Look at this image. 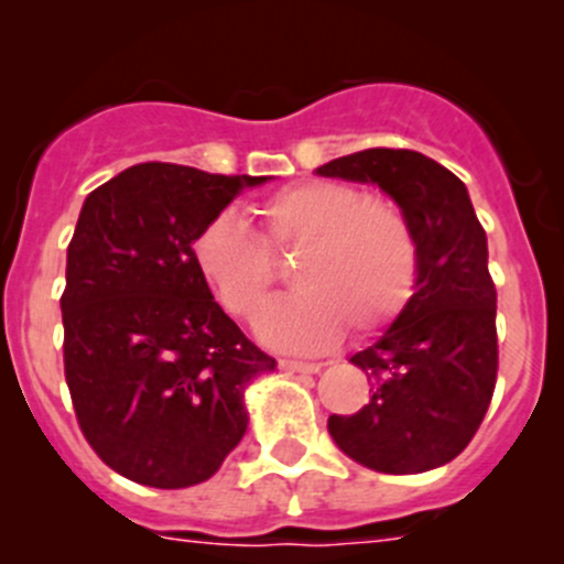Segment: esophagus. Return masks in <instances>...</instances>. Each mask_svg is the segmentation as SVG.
Returning <instances> with one entry per match:
<instances>
[{
    "label": "esophagus",
    "mask_w": 564,
    "mask_h": 564,
    "mask_svg": "<svg viewBox=\"0 0 564 564\" xmlns=\"http://www.w3.org/2000/svg\"><path fill=\"white\" fill-rule=\"evenodd\" d=\"M283 371L292 373H318L324 368V362H303V360H281Z\"/></svg>",
    "instance_id": "obj_1"
}]
</instances>
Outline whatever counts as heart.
Listing matches in <instances>:
<instances>
[{"instance_id": "obj_1", "label": "heart", "mask_w": 564, "mask_h": 564, "mask_svg": "<svg viewBox=\"0 0 564 564\" xmlns=\"http://www.w3.org/2000/svg\"><path fill=\"white\" fill-rule=\"evenodd\" d=\"M261 226L259 240L235 213L215 215L193 240L191 256L231 316L256 318L275 283L270 250H300L292 278L300 292L267 308L256 324L272 349H327L344 333V315L368 333L412 297L417 240L388 202H362L340 182H303L267 198Z\"/></svg>"}]
</instances>
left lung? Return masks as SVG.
Instances as JSON below:
<instances>
[{
  "instance_id": "obj_1",
  "label": "left lung",
  "mask_w": 564,
  "mask_h": 564,
  "mask_svg": "<svg viewBox=\"0 0 564 564\" xmlns=\"http://www.w3.org/2000/svg\"><path fill=\"white\" fill-rule=\"evenodd\" d=\"M316 174L377 185L417 240L412 297L349 357L371 379V401L349 417L329 414V436L384 475L445 466L480 429L497 384V289L469 191L423 152L384 147L335 158Z\"/></svg>"
}]
</instances>
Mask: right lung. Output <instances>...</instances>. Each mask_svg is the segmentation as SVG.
I'll return each instance as SVG.
<instances>
[{
  "label": "right lung",
  "instance_id": "1",
  "mask_svg": "<svg viewBox=\"0 0 564 564\" xmlns=\"http://www.w3.org/2000/svg\"><path fill=\"white\" fill-rule=\"evenodd\" d=\"M267 180L139 163L84 198L62 294L65 379L87 442L128 480L196 486L246 436V390L278 362L215 303L191 246Z\"/></svg>",
  "mask_w": 564,
  "mask_h": 564
}]
</instances>
